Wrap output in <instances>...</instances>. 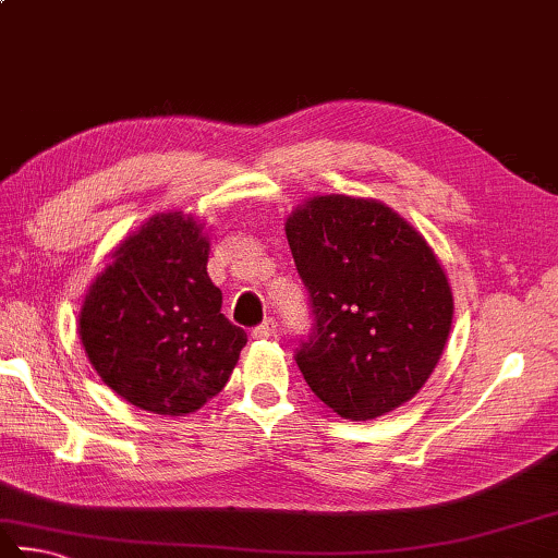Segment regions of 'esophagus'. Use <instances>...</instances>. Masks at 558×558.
Masks as SVG:
<instances>
[{"label":"esophagus","instance_id":"34e87169","mask_svg":"<svg viewBox=\"0 0 558 558\" xmlns=\"http://www.w3.org/2000/svg\"><path fill=\"white\" fill-rule=\"evenodd\" d=\"M253 337L256 339H272L278 333V322L272 319V317H268V319H263L258 327H253Z\"/></svg>","mask_w":558,"mask_h":558}]
</instances>
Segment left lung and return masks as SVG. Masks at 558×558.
I'll list each match as a JSON object with an SVG mask.
<instances>
[{
  "instance_id": "1",
  "label": "left lung",
  "mask_w": 558,
  "mask_h": 558,
  "mask_svg": "<svg viewBox=\"0 0 558 558\" xmlns=\"http://www.w3.org/2000/svg\"><path fill=\"white\" fill-rule=\"evenodd\" d=\"M310 292L295 361L317 398L373 420L417 395L449 339L453 298L417 231L373 199L324 195L286 225Z\"/></svg>"
}]
</instances>
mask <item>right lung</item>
Segmentation results:
<instances>
[{
    "label": "right lung",
    "instance_id": "obj_1",
    "mask_svg": "<svg viewBox=\"0 0 558 558\" xmlns=\"http://www.w3.org/2000/svg\"><path fill=\"white\" fill-rule=\"evenodd\" d=\"M209 241L180 211L160 215L114 251L80 312V339L111 390L182 417L225 388L246 331L221 314L207 276Z\"/></svg>",
    "mask_w": 558,
    "mask_h": 558
}]
</instances>
